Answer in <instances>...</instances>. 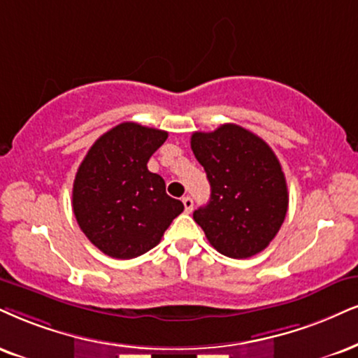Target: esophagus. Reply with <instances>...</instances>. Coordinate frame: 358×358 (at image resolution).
<instances>
[{"instance_id": "1", "label": "esophagus", "mask_w": 358, "mask_h": 358, "mask_svg": "<svg viewBox=\"0 0 358 358\" xmlns=\"http://www.w3.org/2000/svg\"><path fill=\"white\" fill-rule=\"evenodd\" d=\"M182 204H184V209H186V213H192L194 201L191 199V197H182Z\"/></svg>"}]
</instances>
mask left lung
<instances>
[{
  "instance_id": "left-lung-1",
  "label": "left lung",
  "mask_w": 358,
  "mask_h": 358,
  "mask_svg": "<svg viewBox=\"0 0 358 358\" xmlns=\"http://www.w3.org/2000/svg\"><path fill=\"white\" fill-rule=\"evenodd\" d=\"M191 148L210 184L194 220L217 252L247 259L277 236L289 206L285 176L266 141L237 124L194 132Z\"/></svg>"
}]
</instances>
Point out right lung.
<instances>
[{"mask_svg": "<svg viewBox=\"0 0 358 358\" xmlns=\"http://www.w3.org/2000/svg\"><path fill=\"white\" fill-rule=\"evenodd\" d=\"M167 132L121 122L91 145L73 184V213L91 244L114 259H134L156 247L184 204L148 169Z\"/></svg>", "mask_w": 358, "mask_h": 358, "instance_id": "obj_1", "label": "right lung"}]
</instances>
